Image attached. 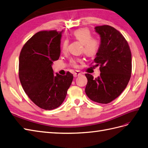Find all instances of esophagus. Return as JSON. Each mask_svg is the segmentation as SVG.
I'll return each mask as SVG.
<instances>
[{"mask_svg":"<svg viewBox=\"0 0 148 148\" xmlns=\"http://www.w3.org/2000/svg\"><path fill=\"white\" fill-rule=\"evenodd\" d=\"M73 75H74V77H76L79 76V75H81V73L79 71H75V72H74V73Z\"/></svg>","mask_w":148,"mask_h":148,"instance_id":"obj_1","label":"esophagus"}]
</instances>
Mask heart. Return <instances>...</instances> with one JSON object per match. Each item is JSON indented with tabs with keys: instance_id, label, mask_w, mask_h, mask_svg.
<instances>
[{
	"instance_id": "heart-1",
	"label": "heart",
	"mask_w": 148,
	"mask_h": 148,
	"mask_svg": "<svg viewBox=\"0 0 148 148\" xmlns=\"http://www.w3.org/2000/svg\"><path fill=\"white\" fill-rule=\"evenodd\" d=\"M73 37L75 40L80 42L82 44L81 51L88 57L95 56L100 47L99 40L96 38L92 37L91 32L88 29L81 28L75 30L73 33ZM68 40H64L62 44V51L66 52L67 50ZM79 59H72L70 63L74 67H77V62H81Z\"/></svg>"
}]
</instances>
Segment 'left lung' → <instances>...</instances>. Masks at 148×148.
Returning a JSON list of instances; mask_svg holds the SVG:
<instances>
[{"instance_id": "8db88e82", "label": "left lung", "mask_w": 148, "mask_h": 148, "mask_svg": "<svg viewBox=\"0 0 148 148\" xmlns=\"http://www.w3.org/2000/svg\"><path fill=\"white\" fill-rule=\"evenodd\" d=\"M95 29L101 36V44L94 62L100 66L101 74L97 78L85 74V92L90 100L108 104L123 92L130 80L131 52L127 40L115 28L104 25Z\"/></svg>"}]
</instances>
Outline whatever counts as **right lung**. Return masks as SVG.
<instances>
[{"instance_id": "obj_1", "label": "right lung", "mask_w": 148, "mask_h": 148, "mask_svg": "<svg viewBox=\"0 0 148 148\" xmlns=\"http://www.w3.org/2000/svg\"><path fill=\"white\" fill-rule=\"evenodd\" d=\"M62 32L43 31L35 34L22 47L18 77L25 92L34 103L45 110L60 106L73 80V75H54L52 64L60 54Z\"/></svg>"}]
</instances>
